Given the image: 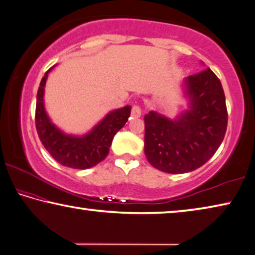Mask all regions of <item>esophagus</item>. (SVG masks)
I'll list each match as a JSON object with an SVG mask.
<instances>
[{
    "label": "esophagus",
    "instance_id": "obj_1",
    "mask_svg": "<svg viewBox=\"0 0 255 255\" xmlns=\"http://www.w3.org/2000/svg\"><path fill=\"white\" fill-rule=\"evenodd\" d=\"M142 115V111H140V108L138 105H134L131 108V116L134 118H139Z\"/></svg>",
    "mask_w": 255,
    "mask_h": 255
}]
</instances>
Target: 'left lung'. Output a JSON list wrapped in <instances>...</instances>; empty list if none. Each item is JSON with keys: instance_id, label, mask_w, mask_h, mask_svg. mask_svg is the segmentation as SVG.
<instances>
[{"instance_id": "1", "label": "left lung", "mask_w": 255, "mask_h": 255, "mask_svg": "<svg viewBox=\"0 0 255 255\" xmlns=\"http://www.w3.org/2000/svg\"><path fill=\"white\" fill-rule=\"evenodd\" d=\"M189 108L170 119L157 111L144 117V153L147 161L169 174L192 172L214 155L225 138L226 96L211 68L183 80Z\"/></svg>"}]
</instances>
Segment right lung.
Segmentation results:
<instances>
[{
  "label": "right lung",
  "mask_w": 255,
  "mask_h": 255,
  "mask_svg": "<svg viewBox=\"0 0 255 255\" xmlns=\"http://www.w3.org/2000/svg\"><path fill=\"white\" fill-rule=\"evenodd\" d=\"M52 68L45 72L37 90L35 109L37 135L45 150L60 165L77 169L91 168L109 154L113 137L128 121L131 106L127 105L109 112L85 135L66 134L52 124L44 108V87Z\"/></svg>",
  "instance_id": "add662e5"
}]
</instances>
